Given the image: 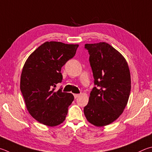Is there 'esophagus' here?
<instances>
[{"instance_id": "1", "label": "esophagus", "mask_w": 152, "mask_h": 152, "mask_svg": "<svg viewBox=\"0 0 152 152\" xmlns=\"http://www.w3.org/2000/svg\"><path fill=\"white\" fill-rule=\"evenodd\" d=\"M74 98H77L78 96H80V94H74Z\"/></svg>"}]
</instances>
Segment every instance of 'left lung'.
Listing matches in <instances>:
<instances>
[{"label": "left lung", "mask_w": 152, "mask_h": 152, "mask_svg": "<svg viewBox=\"0 0 152 152\" xmlns=\"http://www.w3.org/2000/svg\"><path fill=\"white\" fill-rule=\"evenodd\" d=\"M90 54L95 87L84 112L96 126H107L117 120L128 103L131 78L126 59L106 42L86 44Z\"/></svg>", "instance_id": "obj_1"}]
</instances>
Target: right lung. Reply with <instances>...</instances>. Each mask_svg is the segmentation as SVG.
Instances as JSON below:
<instances>
[{"instance_id": "add662e5", "label": "right lung", "mask_w": 152, "mask_h": 152, "mask_svg": "<svg viewBox=\"0 0 152 152\" xmlns=\"http://www.w3.org/2000/svg\"><path fill=\"white\" fill-rule=\"evenodd\" d=\"M78 45L46 42L30 55L20 77V90L27 110L38 122L56 126L66 119L74 100L71 93L55 91L62 80L61 68L74 56Z\"/></svg>"}]
</instances>
